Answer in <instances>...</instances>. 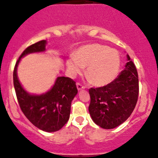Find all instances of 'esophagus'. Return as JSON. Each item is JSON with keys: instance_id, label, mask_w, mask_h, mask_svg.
<instances>
[{"instance_id": "obj_1", "label": "esophagus", "mask_w": 158, "mask_h": 158, "mask_svg": "<svg viewBox=\"0 0 158 158\" xmlns=\"http://www.w3.org/2000/svg\"><path fill=\"white\" fill-rule=\"evenodd\" d=\"M77 87L78 90H81L82 89H85V87L83 86V85H81L80 83H77Z\"/></svg>"}]
</instances>
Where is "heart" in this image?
<instances>
[{"label": "heart", "instance_id": "b5f03b06", "mask_svg": "<svg viewBox=\"0 0 158 158\" xmlns=\"http://www.w3.org/2000/svg\"><path fill=\"white\" fill-rule=\"evenodd\" d=\"M68 68L73 75L86 67V77L96 85H105L115 79L119 71L120 59L118 52L104 45L94 44L79 48L68 59Z\"/></svg>", "mask_w": 158, "mask_h": 158}]
</instances>
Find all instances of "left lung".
Returning <instances> with one entry per match:
<instances>
[{
	"instance_id": "8db88e82",
	"label": "left lung",
	"mask_w": 158,
	"mask_h": 158,
	"mask_svg": "<svg viewBox=\"0 0 158 158\" xmlns=\"http://www.w3.org/2000/svg\"><path fill=\"white\" fill-rule=\"evenodd\" d=\"M125 69L113 81L90 88L88 110L92 119L105 129L119 126L131 116L137 102L139 80L137 69L127 54Z\"/></svg>"
}]
</instances>
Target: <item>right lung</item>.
<instances>
[{
  "label": "right lung",
  "instance_id": "obj_1",
  "mask_svg": "<svg viewBox=\"0 0 158 158\" xmlns=\"http://www.w3.org/2000/svg\"><path fill=\"white\" fill-rule=\"evenodd\" d=\"M47 44L46 40H42L22 52L14 69L13 83L20 108L27 118L39 129L54 132L60 130L70 118L71 102L78 93L76 82L70 78L58 77L48 91L33 94L23 88L17 73L21 59L28 54L45 52Z\"/></svg>",
  "mask_w": 158,
  "mask_h": 158
}]
</instances>
